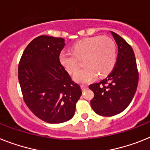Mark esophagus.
I'll return each mask as SVG.
<instances>
[{
    "mask_svg": "<svg viewBox=\"0 0 150 150\" xmlns=\"http://www.w3.org/2000/svg\"><path fill=\"white\" fill-rule=\"evenodd\" d=\"M81 89H82L83 91H85V90H86V89L88 88V87L87 86V85H81Z\"/></svg>",
    "mask_w": 150,
    "mask_h": 150,
    "instance_id": "esophagus-1",
    "label": "esophagus"
}]
</instances>
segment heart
I'll return each instance as SVG.
<instances>
[{
    "mask_svg": "<svg viewBox=\"0 0 150 150\" xmlns=\"http://www.w3.org/2000/svg\"><path fill=\"white\" fill-rule=\"evenodd\" d=\"M82 59L85 67L75 74V81L89 83L94 81L98 75L100 77L107 76L117 62L115 42L109 36H94L75 43L72 47V52L62 51L59 54L60 63L70 74L77 71L79 59Z\"/></svg>",
    "mask_w": 150,
    "mask_h": 150,
    "instance_id": "1",
    "label": "heart"
}]
</instances>
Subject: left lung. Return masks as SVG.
I'll return each mask as SVG.
<instances>
[{
    "mask_svg": "<svg viewBox=\"0 0 150 150\" xmlns=\"http://www.w3.org/2000/svg\"><path fill=\"white\" fill-rule=\"evenodd\" d=\"M118 54L114 69L105 79L94 83L89 88L94 94L91 105L96 114L111 117L127 108L134 97L139 81L134 52L131 46L114 32Z\"/></svg>",
    "mask_w": 150,
    "mask_h": 150,
    "instance_id": "obj_1",
    "label": "left lung"
}]
</instances>
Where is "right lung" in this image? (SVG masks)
<instances>
[{"instance_id":"obj_1","label":"right lung","mask_w":150,"mask_h":150,"mask_svg":"<svg viewBox=\"0 0 150 150\" xmlns=\"http://www.w3.org/2000/svg\"><path fill=\"white\" fill-rule=\"evenodd\" d=\"M65 40L37 36L26 46L18 65L23 98L35 115L50 124H60L75 114L82 91L59 62Z\"/></svg>"}]
</instances>
